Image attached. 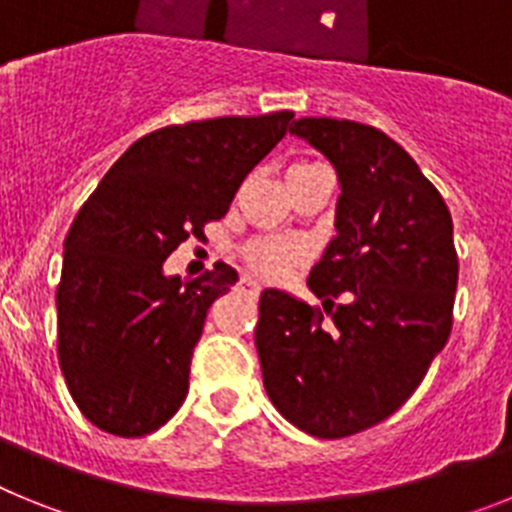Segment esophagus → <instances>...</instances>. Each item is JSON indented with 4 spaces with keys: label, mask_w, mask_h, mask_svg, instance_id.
Segmentation results:
<instances>
[{
    "label": "esophagus",
    "mask_w": 512,
    "mask_h": 512,
    "mask_svg": "<svg viewBox=\"0 0 512 512\" xmlns=\"http://www.w3.org/2000/svg\"><path fill=\"white\" fill-rule=\"evenodd\" d=\"M241 289H243V292H248V295L256 297L261 292V284L256 282V279H253V277H243L241 279Z\"/></svg>",
    "instance_id": "34e87169"
}]
</instances>
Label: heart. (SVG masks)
Listing matches in <instances>:
<instances>
[{"label":"heart","mask_w":512,"mask_h":512,"mask_svg":"<svg viewBox=\"0 0 512 512\" xmlns=\"http://www.w3.org/2000/svg\"><path fill=\"white\" fill-rule=\"evenodd\" d=\"M310 166L307 161H300L292 169H302ZM246 264L251 266L256 274L266 279L284 277L292 266L302 264L310 256V246L300 238H282V235H261L256 241L246 246Z\"/></svg>","instance_id":"obj_1"}]
</instances>
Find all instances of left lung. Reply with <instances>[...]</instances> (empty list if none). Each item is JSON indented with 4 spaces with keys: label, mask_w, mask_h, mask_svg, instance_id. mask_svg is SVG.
Instances as JSON below:
<instances>
[{
    "label": "left lung",
    "mask_w": 512,
    "mask_h": 512,
    "mask_svg": "<svg viewBox=\"0 0 512 512\" xmlns=\"http://www.w3.org/2000/svg\"><path fill=\"white\" fill-rule=\"evenodd\" d=\"M338 174V235L312 266L320 307L264 289L256 351L274 408L300 431L343 438L400 410L454 323L459 259L451 212L390 135L333 117H302ZM341 296L344 302H332Z\"/></svg>",
    "instance_id": "8db88e82"
}]
</instances>
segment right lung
I'll use <instances>...</instances> for the list:
<instances>
[{"instance_id": "add662e5", "label": "right lung", "mask_w": 512, "mask_h": 512, "mask_svg": "<svg viewBox=\"0 0 512 512\" xmlns=\"http://www.w3.org/2000/svg\"><path fill=\"white\" fill-rule=\"evenodd\" d=\"M292 117L282 110L153 130L81 205L56 289L58 364L89 423L138 438L182 408L207 310L238 274L217 261L182 282L166 277L164 261L228 212Z\"/></svg>"}]
</instances>
